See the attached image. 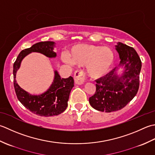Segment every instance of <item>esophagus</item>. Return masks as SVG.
I'll list each match as a JSON object with an SVG mask.
<instances>
[{
	"label": "esophagus",
	"mask_w": 155,
	"mask_h": 155,
	"mask_svg": "<svg viewBox=\"0 0 155 155\" xmlns=\"http://www.w3.org/2000/svg\"><path fill=\"white\" fill-rule=\"evenodd\" d=\"M74 81L75 84L81 85L85 81V76L82 70H77L74 73Z\"/></svg>",
	"instance_id": "1"
}]
</instances>
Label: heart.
Instances as JSON below:
<instances>
[{
	"instance_id": "b5f03b06",
	"label": "heart",
	"mask_w": 155,
	"mask_h": 155,
	"mask_svg": "<svg viewBox=\"0 0 155 155\" xmlns=\"http://www.w3.org/2000/svg\"><path fill=\"white\" fill-rule=\"evenodd\" d=\"M64 61L79 66L86 65L87 74L94 79L104 77L111 68L114 54L111 49L88 44H78L70 49L69 56L64 55Z\"/></svg>"
}]
</instances>
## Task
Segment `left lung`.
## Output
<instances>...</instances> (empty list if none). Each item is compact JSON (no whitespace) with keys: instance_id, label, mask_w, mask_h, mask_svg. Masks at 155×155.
Here are the masks:
<instances>
[{"instance_id":"obj_1","label":"left lung","mask_w":155,"mask_h":155,"mask_svg":"<svg viewBox=\"0 0 155 155\" xmlns=\"http://www.w3.org/2000/svg\"><path fill=\"white\" fill-rule=\"evenodd\" d=\"M120 65L124 68L122 76L116 68L96 81V90L89 98L91 106L98 111L112 112L121 110L134 98L139 87L141 60L133 47L118 42Z\"/></svg>"}]
</instances>
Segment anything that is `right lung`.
<instances>
[{
    "mask_svg": "<svg viewBox=\"0 0 155 155\" xmlns=\"http://www.w3.org/2000/svg\"><path fill=\"white\" fill-rule=\"evenodd\" d=\"M54 44L53 41L34 44L30 48L21 51L13 65L14 87L18 100L31 112L45 117L59 115L67 108L69 94L74 86L73 78H61L58 72L55 71L54 80L48 90L41 95L33 96L18 86L16 81V73L20 68L22 60L31 52L41 53L48 58L56 57V53L53 51Z\"/></svg>",
    "mask_w": 155,
    "mask_h": 155,
    "instance_id": "obj_1",
    "label": "right lung"
}]
</instances>
